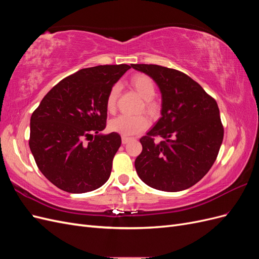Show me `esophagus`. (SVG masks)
Wrapping results in <instances>:
<instances>
[{"mask_svg": "<svg viewBox=\"0 0 259 259\" xmlns=\"http://www.w3.org/2000/svg\"><path fill=\"white\" fill-rule=\"evenodd\" d=\"M131 140V138L130 137H125V136H122V144L123 145H125V144H127L128 142Z\"/></svg>", "mask_w": 259, "mask_h": 259, "instance_id": "obj_1", "label": "esophagus"}]
</instances>
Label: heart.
<instances>
[{
  "label": "heart",
  "mask_w": 259,
  "mask_h": 259,
  "mask_svg": "<svg viewBox=\"0 0 259 259\" xmlns=\"http://www.w3.org/2000/svg\"><path fill=\"white\" fill-rule=\"evenodd\" d=\"M131 84L133 85L143 99H145L147 103V108L151 110L152 105L150 104V100L153 99L155 95V85L154 82L150 76L146 74H136L132 77ZM120 93V86L119 84H114L108 93L107 100H106V107L109 111H113L115 107V103L117 96ZM149 126V121L144 115H126L121 114L119 116L114 117L110 122H109V128L110 131L117 133L122 136H133L136 135L138 133L145 131Z\"/></svg>",
  "instance_id": "1"
}]
</instances>
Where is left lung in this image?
I'll list each match as a JSON object with an SVG mask.
<instances>
[{
    "instance_id": "8db88e82",
    "label": "left lung",
    "mask_w": 259,
    "mask_h": 259,
    "mask_svg": "<svg viewBox=\"0 0 259 259\" xmlns=\"http://www.w3.org/2000/svg\"><path fill=\"white\" fill-rule=\"evenodd\" d=\"M149 75L162 96L161 117L140 138L135 160L139 178L154 189L177 192L206 175L217 158L224 127L216 100L190 76L158 65H132ZM163 140L154 143L153 137Z\"/></svg>"
}]
</instances>
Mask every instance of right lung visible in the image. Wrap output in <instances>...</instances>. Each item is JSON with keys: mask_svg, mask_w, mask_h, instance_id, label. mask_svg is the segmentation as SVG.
Wrapping results in <instances>:
<instances>
[{"mask_svg": "<svg viewBox=\"0 0 259 259\" xmlns=\"http://www.w3.org/2000/svg\"><path fill=\"white\" fill-rule=\"evenodd\" d=\"M128 69V65L81 69L55 85L31 115L30 150L41 173L59 189L89 192L110 177L121 136L101 134L106 100Z\"/></svg>", "mask_w": 259, "mask_h": 259, "instance_id": "obj_1", "label": "right lung"}]
</instances>
